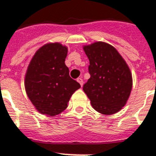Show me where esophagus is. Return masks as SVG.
<instances>
[{
	"instance_id": "1",
	"label": "esophagus",
	"mask_w": 156,
	"mask_h": 156,
	"mask_svg": "<svg viewBox=\"0 0 156 156\" xmlns=\"http://www.w3.org/2000/svg\"><path fill=\"white\" fill-rule=\"evenodd\" d=\"M77 82H78V83H79V84L81 85V86H83V80H82V78H78V79H77Z\"/></svg>"
}]
</instances>
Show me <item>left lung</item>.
Segmentation results:
<instances>
[{
  "instance_id": "8db88e82",
  "label": "left lung",
  "mask_w": 156,
  "mask_h": 156,
  "mask_svg": "<svg viewBox=\"0 0 156 156\" xmlns=\"http://www.w3.org/2000/svg\"><path fill=\"white\" fill-rule=\"evenodd\" d=\"M90 60V78L83 90L93 108L105 115L114 114L126 104L133 87L129 66L114 47L96 42L83 47Z\"/></svg>"
}]
</instances>
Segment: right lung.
I'll return each mask as SVG.
<instances>
[{
	"label": "right lung",
	"instance_id": "add662e5",
	"mask_svg": "<svg viewBox=\"0 0 156 156\" xmlns=\"http://www.w3.org/2000/svg\"><path fill=\"white\" fill-rule=\"evenodd\" d=\"M67 48L49 43L38 50L31 58L24 79L27 95L36 110L54 116L67 107L71 95L80 88L69 75L65 64Z\"/></svg>",
	"mask_w": 156,
	"mask_h": 156
}]
</instances>
